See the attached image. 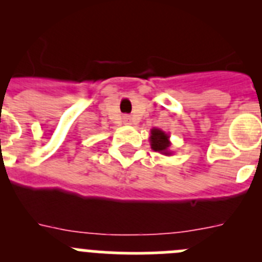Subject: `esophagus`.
Returning <instances> with one entry per match:
<instances>
[{
    "mask_svg": "<svg viewBox=\"0 0 262 262\" xmlns=\"http://www.w3.org/2000/svg\"><path fill=\"white\" fill-rule=\"evenodd\" d=\"M123 122L126 124H129V123H131V117H129V115H124V117H123Z\"/></svg>",
    "mask_w": 262,
    "mask_h": 262,
    "instance_id": "34e87169",
    "label": "esophagus"
}]
</instances>
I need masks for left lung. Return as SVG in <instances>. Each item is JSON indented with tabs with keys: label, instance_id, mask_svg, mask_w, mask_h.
Returning a JSON list of instances; mask_svg holds the SVG:
<instances>
[{
	"label": "left lung",
	"instance_id": "1",
	"mask_svg": "<svg viewBox=\"0 0 262 262\" xmlns=\"http://www.w3.org/2000/svg\"><path fill=\"white\" fill-rule=\"evenodd\" d=\"M151 145L154 151L161 152L164 155L170 154V152H168V148L170 145L168 140V135L163 133L161 129L154 128L151 131Z\"/></svg>",
	"mask_w": 262,
	"mask_h": 262
}]
</instances>
